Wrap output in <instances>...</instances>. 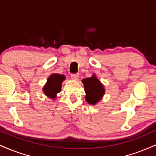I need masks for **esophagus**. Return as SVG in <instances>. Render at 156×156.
Returning a JSON list of instances; mask_svg holds the SVG:
<instances>
[{
  "instance_id": "esophagus-1",
  "label": "esophagus",
  "mask_w": 156,
  "mask_h": 156,
  "mask_svg": "<svg viewBox=\"0 0 156 156\" xmlns=\"http://www.w3.org/2000/svg\"><path fill=\"white\" fill-rule=\"evenodd\" d=\"M79 78V74L78 73H76V74H72L71 75V78L74 80H77Z\"/></svg>"
}]
</instances>
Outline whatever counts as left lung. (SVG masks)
I'll use <instances>...</instances> for the list:
<instances>
[{
	"label": "left lung",
	"instance_id": "1",
	"mask_svg": "<svg viewBox=\"0 0 156 156\" xmlns=\"http://www.w3.org/2000/svg\"><path fill=\"white\" fill-rule=\"evenodd\" d=\"M82 83L84 86L86 102L91 105H97L105 93V89L103 84L95 74H93L90 78H84L82 80Z\"/></svg>",
	"mask_w": 156,
	"mask_h": 156
}]
</instances>
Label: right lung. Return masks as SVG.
<instances>
[{
  "instance_id": "1",
  "label": "right lung",
  "mask_w": 156,
  "mask_h": 156,
  "mask_svg": "<svg viewBox=\"0 0 156 156\" xmlns=\"http://www.w3.org/2000/svg\"><path fill=\"white\" fill-rule=\"evenodd\" d=\"M65 80L64 75L52 73L47 78V81L43 87V92L48 98L55 99L57 94L61 91L62 83Z\"/></svg>"
}]
</instances>
